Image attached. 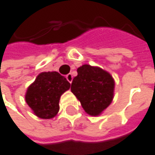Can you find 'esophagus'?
<instances>
[{"label":"esophagus","mask_w":155,"mask_h":155,"mask_svg":"<svg viewBox=\"0 0 155 155\" xmlns=\"http://www.w3.org/2000/svg\"><path fill=\"white\" fill-rule=\"evenodd\" d=\"M66 78H67V79H68V81L69 83H72V80H73V76H72V74H71V73L68 74V75L66 76Z\"/></svg>","instance_id":"obj_1"}]
</instances>
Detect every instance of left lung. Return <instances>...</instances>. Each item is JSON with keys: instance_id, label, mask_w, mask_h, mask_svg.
Wrapping results in <instances>:
<instances>
[{"instance_id": "1", "label": "left lung", "mask_w": 155, "mask_h": 155, "mask_svg": "<svg viewBox=\"0 0 155 155\" xmlns=\"http://www.w3.org/2000/svg\"><path fill=\"white\" fill-rule=\"evenodd\" d=\"M114 80L100 68L83 65L71 83V91L80 101L85 111L91 116L100 115L113 99Z\"/></svg>"}]
</instances>
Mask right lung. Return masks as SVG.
<instances>
[{"mask_svg": "<svg viewBox=\"0 0 155 155\" xmlns=\"http://www.w3.org/2000/svg\"><path fill=\"white\" fill-rule=\"evenodd\" d=\"M70 83L58 72H43L28 87L25 101L34 113L42 119H51L59 110L61 95Z\"/></svg>", "mask_w": 155, "mask_h": 155, "instance_id": "add662e5", "label": "right lung"}]
</instances>
